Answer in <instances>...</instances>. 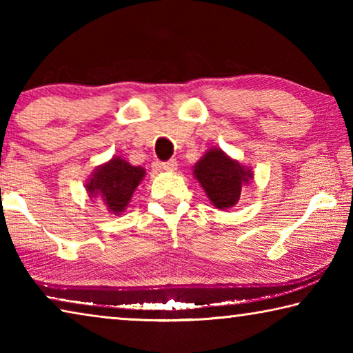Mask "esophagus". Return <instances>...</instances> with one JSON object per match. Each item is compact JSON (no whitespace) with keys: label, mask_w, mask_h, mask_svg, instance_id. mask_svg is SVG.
Returning <instances> with one entry per match:
<instances>
[{"label":"esophagus","mask_w":353,"mask_h":353,"mask_svg":"<svg viewBox=\"0 0 353 353\" xmlns=\"http://www.w3.org/2000/svg\"><path fill=\"white\" fill-rule=\"evenodd\" d=\"M162 168L166 171H174L177 168V162L176 159H171V160H166V162L162 163Z\"/></svg>","instance_id":"esophagus-1"}]
</instances>
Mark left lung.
<instances>
[{
  "mask_svg": "<svg viewBox=\"0 0 353 353\" xmlns=\"http://www.w3.org/2000/svg\"><path fill=\"white\" fill-rule=\"evenodd\" d=\"M194 176L216 208L234 207L241 194V185L252 179V171L227 157L221 149H210L194 165Z\"/></svg>",
  "mask_w": 353,
  "mask_h": 353,
  "instance_id": "8db88e82",
  "label": "left lung"
}]
</instances>
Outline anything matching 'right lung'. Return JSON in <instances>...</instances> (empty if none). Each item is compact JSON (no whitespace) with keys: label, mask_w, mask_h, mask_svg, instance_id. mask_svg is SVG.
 <instances>
[{"label":"right lung","mask_w":353,"mask_h":353,"mask_svg":"<svg viewBox=\"0 0 353 353\" xmlns=\"http://www.w3.org/2000/svg\"><path fill=\"white\" fill-rule=\"evenodd\" d=\"M145 176L141 166H132L115 157L93 172L87 183L88 193L103 201L112 213H121L132 198L135 188Z\"/></svg>","instance_id":"1"}]
</instances>
